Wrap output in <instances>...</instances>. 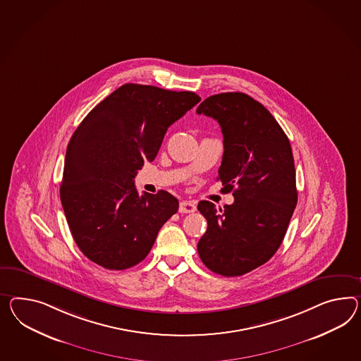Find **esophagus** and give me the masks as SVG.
<instances>
[{
	"label": "esophagus",
	"instance_id": "34e87169",
	"mask_svg": "<svg viewBox=\"0 0 361 361\" xmlns=\"http://www.w3.org/2000/svg\"><path fill=\"white\" fill-rule=\"evenodd\" d=\"M196 211V205L192 202H187L183 200L179 204V212L180 213H192Z\"/></svg>",
	"mask_w": 361,
	"mask_h": 361
}]
</instances>
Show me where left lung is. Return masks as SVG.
I'll list each match as a JSON object with an SVG mask.
<instances>
[{
	"label": "left lung",
	"mask_w": 361,
	"mask_h": 361,
	"mask_svg": "<svg viewBox=\"0 0 361 361\" xmlns=\"http://www.w3.org/2000/svg\"><path fill=\"white\" fill-rule=\"evenodd\" d=\"M196 112L221 127L217 180L234 196L224 209L207 200L197 204L208 222L197 252L214 274L240 276L272 258L284 240L297 204L292 148L271 112L247 94H216Z\"/></svg>",
	"instance_id": "1"
}]
</instances>
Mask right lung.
<instances>
[{
    "mask_svg": "<svg viewBox=\"0 0 361 361\" xmlns=\"http://www.w3.org/2000/svg\"><path fill=\"white\" fill-rule=\"evenodd\" d=\"M199 102L192 92L126 83L74 130L60 199L86 258L118 271L148 255L179 203L164 190L140 196L133 178L145 161L156 158L167 128Z\"/></svg>",
    "mask_w": 361,
    "mask_h": 361,
    "instance_id": "obj_1",
    "label": "right lung"
}]
</instances>
